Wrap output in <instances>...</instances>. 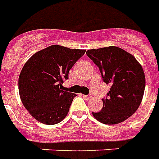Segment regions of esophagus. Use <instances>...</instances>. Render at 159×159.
Listing matches in <instances>:
<instances>
[{
	"label": "esophagus",
	"mask_w": 159,
	"mask_h": 159,
	"mask_svg": "<svg viewBox=\"0 0 159 159\" xmlns=\"http://www.w3.org/2000/svg\"><path fill=\"white\" fill-rule=\"evenodd\" d=\"M83 98H84L85 100H91V99H92V96H91V95H83Z\"/></svg>",
	"instance_id": "34e87169"
}]
</instances>
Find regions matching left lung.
I'll return each instance as SVG.
<instances>
[{"label": "left lung", "instance_id": "left-lung-1", "mask_svg": "<svg viewBox=\"0 0 159 159\" xmlns=\"http://www.w3.org/2000/svg\"><path fill=\"white\" fill-rule=\"evenodd\" d=\"M86 55L99 68L103 81L111 85L103 109L92 112L104 124H117L127 120L142 101L146 78L141 65L124 49L110 46L89 49Z\"/></svg>", "mask_w": 159, "mask_h": 159}]
</instances>
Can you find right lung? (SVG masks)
Here are the masks:
<instances>
[{
    "mask_svg": "<svg viewBox=\"0 0 159 159\" xmlns=\"http://www.w3.org/2000/svg\"><path fill=\"white\" fill-rule=\"evenodd\" d=\"M85 53V49L51 45L25 62L19 77L20 99L39 122L54 125L67 116L76 94L62 91V84Z\"/></svg>",
    "mask_w": 159,
    "mask_h": 159,
    "instance_id": "add662e5",
    "label": "right lung"
}]
</instances>
